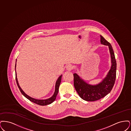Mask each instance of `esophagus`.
<instances>
[{
    "label": "esophagus",
    "mask_w": 131,
    "mask_h": 131,
    "mask_svg": "<svg viewBox=\"0 0 131 131\" xmlns=\"http://www.w3.org/2000/svg\"><path fill=\"white\" fill-rule=\"evenodd\" d=\"M66 69L68 71H71L73 69V66L71 64H69L67 66Z\"/></svg>",
    "instance_id": "34e87169"
}]
</instances>
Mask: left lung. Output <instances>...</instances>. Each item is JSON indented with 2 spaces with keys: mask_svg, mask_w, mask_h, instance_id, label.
Segmentation results:
<instances>
[{
  "mask_svg": "<svg viewBox=\"0 0 131 131\" xmlns=\"http://www.w3.org/2000/svg\"><path fill=\"white\" fill-rule=\"evenodd\" d=\"M101 43L108 46L110 50L112 66L105 78L96 85H90L81 79L77 74H74V84L75 89L81 99L86 101H95L103 98L107 95L114 84L116 79V61L112 46L102 36Z\"/></svg>",
  "mask_w": 131,
  "mask_h": 131,
  "instance_id": "left-lung-1",
  "label": "left lung"
}]
</instances>
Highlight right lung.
<instances>
[{
  "label": "right lung",
  "mask_w": 131,
  "mask_h": 131,
  "mask_svg": "<svg viewBox=\"0 0 131 131\" xmlns=\"http://www.w3.org/2000/svg\"><path fill=\"white\" fill-rule=\"evenodd\" d=\"M17 61V60H16ZM16 63L15 65V70H16ZM61 78H62V75H61L57 79V81L56 83V87H55V91L54 93L53 94V95H52V97H51L50 98L46 99V100H38V99H34L33 98H31V97L29 96L28 95H27V94L24 92V91L21 89V88L19 86V83L18 81V79L17 78V74H16V82L17 84L18 85V86L19 87V89L20 90V91L21 92V94L25 97V98H26L27 99L30 101L36 104L39 105L40 106H46V105H50L51 103H52V102H53L56 99V96L58 92V90H59V87L60 84V82L61 81Z\"/></svg>",
  "instance_id": "obj_1"
}]
</instances>
